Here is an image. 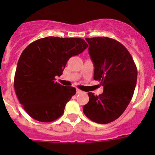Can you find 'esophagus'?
<instances>
[{"mask_svg": "<svg viewBox=\"0 0 155 155\" xmlns=\"http://www.w3.org/2000/svg\"><path fill=\"white\" fill-rule=\"evenodd\" d=\"M82 91L81 90H79V89H76V93L77 94H80V93H82Z\"/></svg>", "mask_w": 155, "mask_h": 155, "instance_id": "34e87169", "label": "esophagus"}]
</instances>
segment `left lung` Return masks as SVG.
Returning <instances> with one entry per match:
<instances>
[{
  "label": "left lung",
  "mask_w": 155,
  "mask_h": 155,
  "mask_svg": "<svg viewBox=\"0 0 155 155\" xmlns=\"http://www.w3.org/2000/svg\"><path fill=\"white\" fill-rule=\"evenodd\" d=\"M94 66V79L101 82L104 92L99 96L89 92L83 107L85 115L98 124H108L119 118L134 95L137 69L128 50L109 37L85 38Z\"/></svg>",
  "instance_id": "8db88e82"
}]
</instances>
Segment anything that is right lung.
I'll return each instance as SVG.
<instances>
[{
	"mask_svg": "<svg viewBox=\"0 0 155 155\" xmlns=\"http://www.w3.org/2000/svg\"><path fill=\"white\" fill-rule=\"evenodd\" d=\"M81 38L47 37L29 44L21 53L14 78V88L20 104L34 119L51 122L64 112L76 88L55 82L72 56L87 47Z\"/></svg>",
	"mask_w": 155,
	"mask_h": 155,
	"instance_id": "1",
	"label": "right lung"
}]
</instances>
